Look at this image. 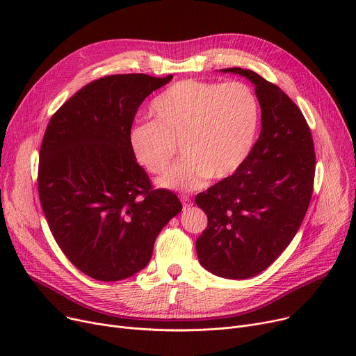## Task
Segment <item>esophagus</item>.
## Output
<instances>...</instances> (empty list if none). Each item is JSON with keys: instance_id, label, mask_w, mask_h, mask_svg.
<instances>
[{"instance_id": "34e87169", "label": "esophagus", "mask_w": 356, "mask_h": 356, "mask_svg": "<svg viewBox=\"0 0 356 356\" xmlns=\"http://www.w3.org/2000/svg\"><path fill=\"white\" fill-rule=\"evenodd\" d=\"M180 200H181V204H183V208H184V209H188L189 207H192V199H191L189 196L181 195Z\"/></svg>"}]
</instances>
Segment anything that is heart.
I'll list each match as a JSON object with an SVG mask.
<instances>
[{
  "label": "heart",
  "instance_id": "obj_1",
  "mask_svg": "<svg viewBox=\"0 0 356 356\" xmlns=\"http://www.w3.org/2000/svg\"><path fill=\"white\" fill-rule=\"evenodd\" d=\"M153 121L136 122L128 144L147 172L163 173L177 152L183 157L157 180L164 189L196 191L211 177L232 175L255 141L259 105L242 82L180 81L149 105Z\"/></svg>",
  "mask_w": 356,
  "mask_h": 356
}]
</instances>
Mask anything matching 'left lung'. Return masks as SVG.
<instances>
[{
  "instance_id": "obj_1",
  "label": "left lung",
  "mask_w": 356,
  "mask_h": 356,
  "mask_svg": "<svg viewBox=\"0 0 356 356\" xmlns=\"http://www.w3.org/2000/svg\"><path fill=\"white\" fill-rule=\"evenodd\" d=\"M247 78L261 106V133L232 176L196 196L208 227L196 241L199 263L215 275L251 278L291 242L307 212L314 145L298 106L252 70L220 69Z\"/></svg>"
}]
</instances>
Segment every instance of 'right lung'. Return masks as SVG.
<instances>
[{
  "label": "right lung",
  "mask_w": 356,
  "mask_h": 356,
  "mask_svg": "<svg viewBox=\"0 0 356 356\" xmlns=\"http://www.w3.org/2000/svg\"><path fill=\"white\" fill-rule=\"evenodd\" d=\"M172 79L143 73L97 79L46 128L39 163L44 216L70 263L99 282L143 270L157 235L181 211L173 192L152 188L128 144L138 106Z\"/></svg>",
  "instance_id": "add662e5"
}]
</instances>
